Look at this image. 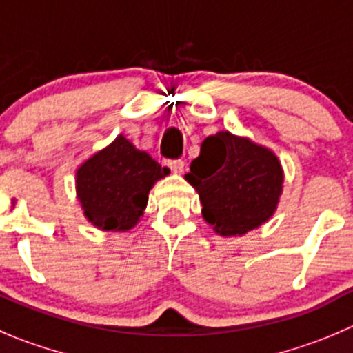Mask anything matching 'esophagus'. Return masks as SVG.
I'll return each instance as SVG.
<instances>
[{
	"label": "esophagus",
	"mask_w": 353,
	"mask_h": 353,
	"mask_svg": "<svg viewBox=\"0 0 353 353\" xmlns=\"http://www.w3.org/2000/svg\"><path fill=\"white\" fill-rule=\"evenodd\" d=\"M166 166L170 168L171 171H174V173H183V168H185V163H183L182 159H171V161H166Z\"/></svg>",
	"instance_id": "obj_1"
}]
</instances>
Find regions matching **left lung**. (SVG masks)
<instances>
[{
  "label": "left lung",
  "mask_w": 353,
  "mask_h": 353,
  "mask_svg": "<svg viewBox=\"0 0 353 353\" xmlns=\"http://www.w3.org/2000/svg\"><path fill=\"white\" fill-rule=\"evenodd\" d=\"M185 180L199 194L203 218L214 232L237 237L274 216L284 171L270 149L225 130L204 140Z\"/></svg>",
  "instance_id": "left-lung-1"
}]
</instances>
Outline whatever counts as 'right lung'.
Returning a JSON list of instances; mask_svg holds the SVG:
<instances>
[{"mask_svg":"<svg viewBox=\"0 0 353 353\" xmlns=\"http://www.w3.org/2000/svg\"><path fill=\"white\" fill-rule=\"evenodd\" d=\"M170 174L124 135L93 154L76 171V194L86 220L105 232H126L139 223L149 192Z\"/></svg>","mask_w":353,"mask_h":353,"instance_id":"add662e5","label":"right lung"}]
</instances>
